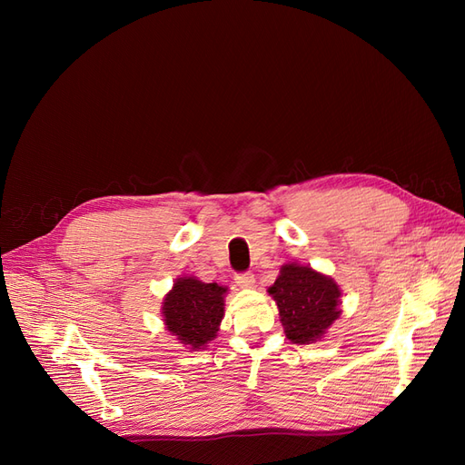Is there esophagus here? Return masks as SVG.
<instances>
[{"mask_svg":"<svg viewBox=\"0 0 465 465\" xmlns=\"http://www.w3.org/2000/svg\"><path fill=\"white\" fill-rule=\"evenodd\" d=\"M234 281L241 289H254V283H256V279L252 273H236Z\"/></svg>","mask_w":465,"mask_h":465,"instance_id":"obj_1","label":"esophagus"}]
</instances>
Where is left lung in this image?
<instances>
[{
    "label": "left lung",
    "instance_id": "obj_1",
    "mask_svg": "<svg viewBox=\"0 0 465 465\" xmlns=\"http://www.w3.org/2000/svg\"><path fill=\"white\" fill-rule=\"evenodd\" d=\"M267 292L277 302L281 323L292 343L318 341L341 314L340 285L311 265L285 263Z\"/></svg>",
    "mask_w": 465,
    "mask_h": 465
}]
</instances>
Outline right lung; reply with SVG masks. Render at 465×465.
Instances as JSON below:
<instances>
[{
	"label": "right lung",
	"mask_w": 465,
	"mask_h": 465,
	"mask_svg": "<svg viewBox=\"0 0 465 465\" xmlns=\"http://www.w3.org/2000/svg\"><path fill=\"white\" fill-rule=\"evenodd\" d=\"M227 287L203 283L195 277H178L163 301L164 326L180 343L203 349L217 337L224 316Z\"/></svg>",
	"instance_id": "add662e5"
}]
</instances>
